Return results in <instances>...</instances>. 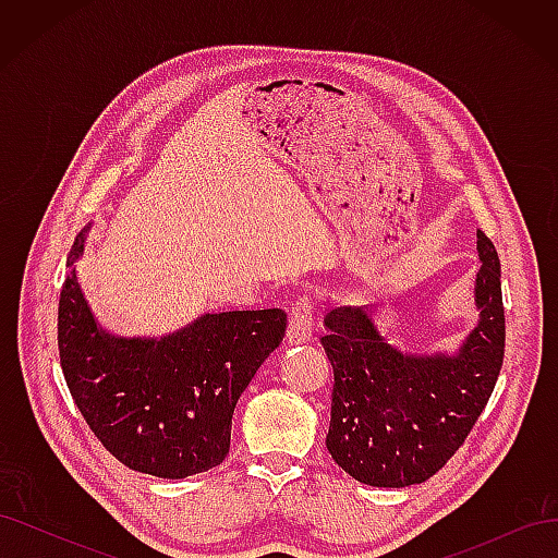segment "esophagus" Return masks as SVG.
I'll return each mask as SVG.
<instances>
[{
    "label": "esophagus",
    "instance_id": "obj_1",
    "mask_svg": "<svg viewBox=\"0 0 558 558\" xmlns=\"http://www.w3.org/2000/svg\"><path fill=\"white\" fill-rule=\"evenodd\" d=\"M314 337V307L307 298H298L291 307L289 330L286 340L289 344H307Z\"/></svg>",
    "mask_w": 558,
    "mask_h": 558
}]
</instances>
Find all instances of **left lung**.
I'll return each instance as SVG.
<instances>
[{
    "label": "left lung",
    "instance_id": "1",
    "mask_svg": "<svg viewBox=\"0 0 558 558\" xmlns=\"http://www.w3.org/2000/svg\"><path fill=\"white\" fill-rule=\"evenodd\" d=\"M477 253L480 320L453 356L391 347L369 307L326 314L320 344L335 375L326 447L353 480L393 488L426 482L465 442L492 398L505 356L500 260L484 232Z\"/></svg>",
    "mask_w": 558,
    "mask_h": 558
}]
</instances>
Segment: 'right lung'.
<instances>
[{
    "label": "right lung",
    "mask_w": 558,
    "mask_h": 558,
    "mask_svg": "<svg viewBox=\"0 0 558 558\" xmlns=\"http://www.w3.org/2000/svg\"><path fill=\"white\" fill-rule=\"evenodd\" d=\"M88 230L72 244L58 307L60 365L78 412L130 470L183 480L221 465L234 404L281 344L286 314H205L160 340L111 335L97 326L76 279Z\"/></svg>",
    "instance_id": "1"
}]
</instances>
